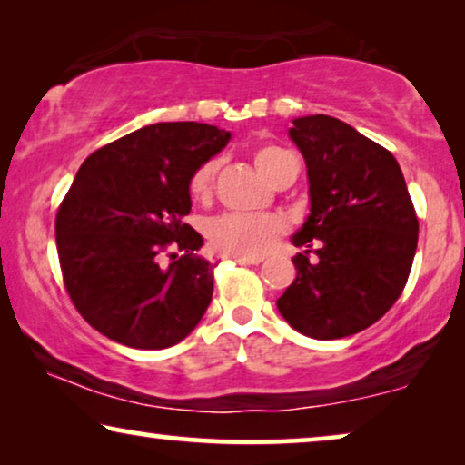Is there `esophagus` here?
I'll return each mask as SVG.
<instances>
[{"label": "esophagus", "mask_w": 465, "mask_h": 465, "mask_svg": "<svg viewBox=\"0 0 465 465\" xmlns=\"http://www.w3.org/2000/svg\"><path fill=\"white\" fill-rule=\"evenodd\" d=\"M234 262H241V264H260L262 262V256H232Z\"/></svg>", "instance_id": "1"}]
</instances>
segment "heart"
<instances>
[{
  "label": "heart",
  "instance_id": "1",
  "mask_svg": "<svg viewBox=\"0 0 465 465\" xmlns=\"http://www.w3.org/2000/svg\"><path fill=\"white\" fill-rule=\"evenodd\" d=\"M253 163L260 173L272 183L298 173L296 156L275 143L258 145L253 150ZM218 167V161H207L193 171L188 180V193L194 201L205 203L212 199ZM282 231V218L272 213H222L207 224V239L222 253L260 256Z\"/></svg>",
  "mask_w": 465,
  "mask_h": 465
}]
</instances>
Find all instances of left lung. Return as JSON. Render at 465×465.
Listing matches in <instances>:
<instances>
[{
	"label": "left lung",
	"mask_w": 465,
	"mask_h": 465,
	"mask_svg": "<svg viewBox=\"0 0 465 465\" xmlns=\"http://www.w3.org/2000/svg\"><path fill=\"white\" fill-rule=\"evenodd\" d=\"M290 137L307 163L311 215L294 237L307 252L292 258L296 279L277 309L304 336L342 339L402 294L419 239L415 205L391 152L339 118H296Z\"/></svg>",
	"instance_id": "1"
}]
</instances>
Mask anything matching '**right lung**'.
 Listing matches in <instances>:
<instances>
[{"label":"right lung","mask_w":465,"mask_h":465,"mask_svg":"<svg viewBox=\"0 0 465 465\" xmlns=\"http://www.w3.org/2000/svg\"><path fill=\"white\" fill-rule=\"evenodd\" d=\"M228 137L212 124L158 123L82 163L56 212V252L74 307L107 339L164 349L201 322L215 264L183 222L188 180Z\"/></svg>","instance_id":"obj_1"}]
</instances>
